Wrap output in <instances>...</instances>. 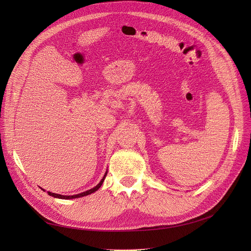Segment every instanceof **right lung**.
<instances>
[{
	"label": "right lung",
	"mask_w": 251,
	"mask_h": 251,
	"mask_svg": "<svg viewBox=\"0 0 251 251\" xmlns=\"http://www.w3.org/2000/svg\"><path fill=\"white\" fill-rule=\"evenodd\" d=\"M105 176H107V173H105V175L103 176V178L101 179V181H100V183H98L95 187L89 189V191H87V192H83V193H81V194H78V195H73V196H63V195H58V194L50 193V192H48V194H49L50 196H52V197H54V198H59V199H75V198H80V197L88 196V195H90V194H92V193L96 192L97 189L101 186V184H102V182H103V180H104Z\"/></svg>",
	"instance_id": "1"
}]
</instances>
